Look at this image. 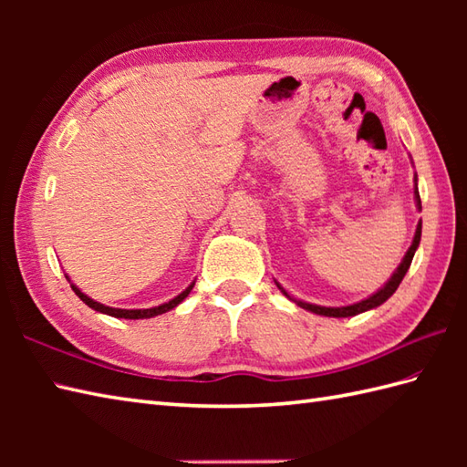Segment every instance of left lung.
<instances>
[{"label":"left lung","instance_id":"1","mask_svg":"<svg viewBox=\"0 0 467 467\" xmlns=\"http://www.w3.org/2000/svg\"><path fill=\"white\" fill-rule=\"evenodd\" d=\"M413 182H415V186H413L415 206H418V211H421V198H420V191H418V174H413ZM420 241H421V221L418 223V228H415L411 246L408 249V253H405V256L401 259L398 269H395V273L389 276V281H387V283L381 286V289H377L373 295H369V296H367V299H363V301H359V303L345 305V306L313 305V303H306V301L296 299V296L286 293V291L283 289V286H281V283L275 281V285L279 286L281 293L286 296V299H291L295 305H299L301 309H305V311H311V313H315V315H323V317H337V319H339V317H355V315L365 313V311H371V309H375V306L383 305L395 291H398L400 283L403 281V276H405V273H408L410 265H411V261H413V254H415V251H418Z\"/></svg>","mask_w":467,"mask_h":467}]
</instances>
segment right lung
<instances>
[{"label": "right lung", "mask_w": 467, "mask_h": 467, "mask_svg": "<svg viewBox=\"0 0 467 467\" xmlns=\"http://www.w3.org/2000/svg\"><path fill=\"white\" fill-rule=\"evenodd\" d=\"M66 279H67V283H69V286H72V291L80 296V299L90 306V309H94V311H98V313H104V315H110V317H116V319H150V317H156V315H162V313H166V311H171V309H174V306H178L181 305L188 295H191V291H192V286H194V281L186 286V289L181 293V295H176L174 299H171L168 303H162V305H158V306H150V309H116V306H108V305H102V303H98V301H94V299H90V296H88L86 293H82L80 289H78V286L69 281V276L66 275Z\"/></svg>", "instance_id": "obj_1"}]
</instances>
